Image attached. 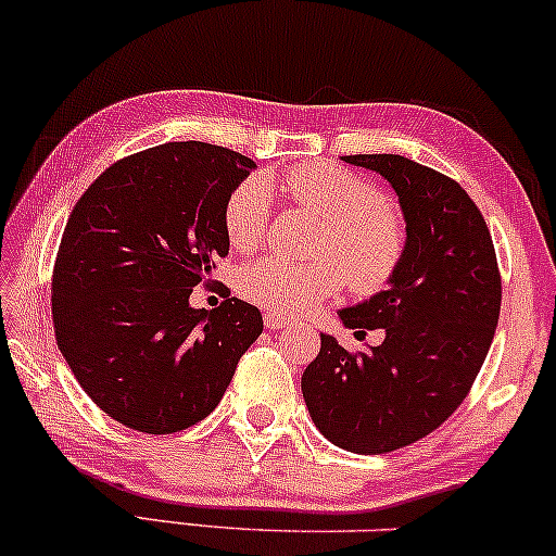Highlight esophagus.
Instances as JSON below:
<instances>
[{
    "label": "esophagus",
    "mask_w": 556,
    "mask_h": 556,
    "mask_svg": "<svg viewBox=\"0 0 556 556\" xmlns=\"http://www.w3.org/2000/svg\"><path fill=\"white\" fill-rule=\"evenodd\" d=\"M287 320L285 315H279V313H274V311H264V326L269 328V330H277V328H285L287 326Z\"/></svg>",
    "instance_id": "obj_1"
}]
</instances>
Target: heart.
Listing matches in <instances>:
<instances>
[{
    "instance_id": "obj_1",
    "label": "heart",
    "mask_w": 556,
    "mask_h": 556,
    "mask_svg": "<svg viewBox=\"0 0 556 556\" xmlns=\"http://www.w3.org/2000/svg\"><path fill=\"white\" fill-rule=\"evenodd\" d=\"M282 189L326 220L313 264L264 256L238 271V292L279 315H300L333 298L343 282L356 294L382 292L400 269L407 249L403 215L395 205L349 168L315 161L285 174ZM271 187L249 177L228 194L223 226L233 249L249 251L269 228Z\"/></svg>"
}]
</instances>
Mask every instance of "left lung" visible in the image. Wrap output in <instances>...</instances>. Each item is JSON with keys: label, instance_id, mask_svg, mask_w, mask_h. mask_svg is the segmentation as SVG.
Returning <instances> with one entry per match:
<instances>
[{"label": "left lung", "instance_id": "8db88e82", "mask_svg": "<svg viewBox=\"0 0 556 556\" xmlns=\"http://www.w3.org/2000/svg\"><path fill=\"white\" fill-rule=\"evenodd\" d=\"M390 181L407 249L388 290L339 318L384 341L351 354L320 333L302 397L330 444L388 454L435 431L472 388L501 315V271L484 217L454 179L395 153L341 156Z\"/></svg>", "mask_w": 556, "mask_h": 556}]
</instances>
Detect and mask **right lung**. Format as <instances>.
I'll return each mask as SVG.
<instances>
[{
    "mask_svg": "<svg viewBox=\"0 0 556 556\" xmlns=\"http://www.w3.org/2000/svg\"><path fill=\"white\" fill-rule=\"evenodd\" d=\"M256 164L185 140L112 164L79 197L53 266V326L76 382L117 424L174 433L215 410L264 330L258 307L189 294L228 256V194Z\"/></svg>",
    "mask_w": 556,
    "mask_h": 556,
    "instance_id": "right-lung-1",
    "label": "right lung"
}]
</instances>
